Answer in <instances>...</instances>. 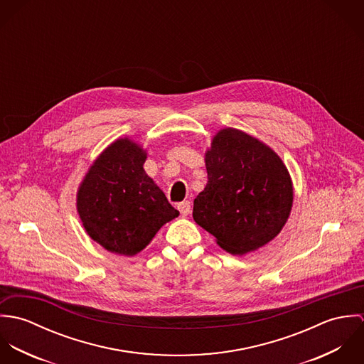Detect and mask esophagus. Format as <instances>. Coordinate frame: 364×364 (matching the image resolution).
Wrapping results in <instances>:
<instances>
[{"instance_id":"34e87169","label":"esophagus","mask_w":364,"mask_h":364,"mask_svg":"<svg viewBox=\"0 0 364 364\" xmlns=\"http://www.w3.org/2000/svg\"><path fill=\"white\" fill-rule=\"evenodd\" d=\"M178 208H179V211H181V214L185 217V215H188L189 213H191V210H192V205H191V202H182V203H179L178 205Z\"/></svg>"}]
</instances>
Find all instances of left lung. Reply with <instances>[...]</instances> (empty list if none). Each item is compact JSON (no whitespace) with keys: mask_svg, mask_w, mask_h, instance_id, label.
Here are the masks:
<instances>
[{"mask_svg":"<svg viewBox=\"0 0 364 364\" xmlns=\"http://www.w3.org/2000/svg\"><path fill=\"white\" fill-rule=\"evenodd\" d=\"M205 162L208 183L193 202V220L218 247L245 255L276 238L294 199L282 158L251 134L224 127L213 136Z\"/></svg>","mask_w":364,"mask_h":364,"instance_id":"obj_1","label":"left lung"}]
</instances>
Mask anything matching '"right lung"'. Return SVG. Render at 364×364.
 Returning <instances> with one entry per match:
<instances>
[{
  "label": "right lung",
  "instance_id": "right-lung-1",
  "mask_svg": "<svg viewBox=\"0 0 364 364\" xmlns=\"http://www.w3.org/2000/svg\"><path fill=\"white\" fill-rule=\"evenodd\" d=\"M146 159L141 144L117 139L97 156L78 186L77 211L82 227L112 254L137 255L164 224L179 215L146 173Z\"/></svg>",
  "mask_w": 364,
  "mask_h": 364
}]
</instances>
